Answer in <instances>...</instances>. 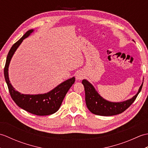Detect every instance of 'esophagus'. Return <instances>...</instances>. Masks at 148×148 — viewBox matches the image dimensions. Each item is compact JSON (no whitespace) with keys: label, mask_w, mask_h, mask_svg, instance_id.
Wrapping results in <instances>:
<instances>
[{"label":"esophagus","mask_w":148,"mask_h":148,"mask_svg":"<svg viewBox=\"0 0 148 148\" xmlns=\"http://www.w3.org/2000/svg\"><path fill=\"white\" fill-rule=\"evenodd\" d=\"M83 77H84V76H83V74L82 73V72H78L76 74V79L77 80H81Z\"/></svg>","instance_id":"esophagus-1"}]
</instances>
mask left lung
Segmentation results:
<instances>
[{"label": "left lung", "instance_id": "1", "mask_svg": "<svg viewBox=\"0 0 148 148\" xmlns=\"http://www.w3.org/2000/svg\"><path fill=\"white\" fill-rule=\"evenodd\" d=\"M82 84L85 91V101L88 109L93 114L104 116L119 114L129 108L136 99L143 84H141L136 95L132 99L121 102H112L102 98L89 81L83 79Z\"/></svg>", "mask_w": 148, "mask_h": 148}]
</instances>
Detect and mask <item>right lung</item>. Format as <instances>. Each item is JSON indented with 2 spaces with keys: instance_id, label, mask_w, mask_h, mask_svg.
<instances>
[{
  "instance_id": "obj_1",
  "label": "right lung",
  "mask_w": 148,
  "mask_h": 148,
  "mask_svg": "<svg viewBox=\"0 0 148 148\" xmlns=\"http://www.w3.org/2000/svg\"><path fill=\"white\" fill-rule=\"evenodd\" d=\"M33 32V29L27 31L9 50L4 67L5 80L11 98L20 108L37 116L50 115L56 112L60 108L65 95L75 82L74 77L64 81L48 93L38 95H27L18 92L11 85L9 78L8 69L12 56L23 39L29 37Z\"/></svg>"
}]
</instances>
